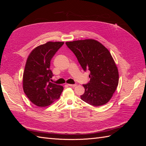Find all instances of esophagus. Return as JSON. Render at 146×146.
<instances>
[{"label":"esophagus","instance_id":"esophagus-1","mask_svg":"<svg viewBox=\"0 0 146 146\" xmlns=\"http://www.w3.org/2000/svg\"><path fill=\"white\" fill-rule=\"evenodd\" d=\"M68 85L69 86H71V87H75L77 86L76 84H68Z\"/></svg>","mask_w":146,"mask_h":146}]
</instances>
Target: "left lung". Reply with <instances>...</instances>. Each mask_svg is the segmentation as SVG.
<instances>
[{
    "label": "left lung",
    "mask_w": 146,
    "mask_h": 146,
    "mask_svg": "<svg viewBox=\"0 0 146 146\" xmlns=\"http://www.w3.org/2000/svg\"><path fill=\"white\" fill-rule=\"evenodd\" d=\"M83 69L90 71V82L83 85L85 93L81 99L95 107L107 104L119 83L117 66L109 50L99 41L88 39L66 42Z\"/></svg>",
    "instance_id": "8db88e82"
}]
</instances>
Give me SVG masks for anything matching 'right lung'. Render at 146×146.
I'll return each instance as SVG.
<instances>
[{
	"label": "right lung",
	"instance_id": "1",
	"mask_svg": "<svg viewBox=\"0 0 146 146\" xmlns=\"http://www.w3.org/2000/svg\"><path fill=\"white\" fill-rule=\"evenodd\" d=\"M64 42H47L29 54L23 74V90L32 102L39 107L50 105L58 99L63 87L50 82L52 57Z\"/></svg>",
	"mask_w": 146,
	"mask_h": 146
}]
</instances>
